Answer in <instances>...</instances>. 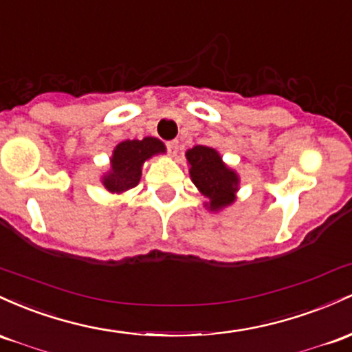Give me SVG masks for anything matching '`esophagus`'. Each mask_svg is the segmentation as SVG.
Returning <instances> with one entry per match:
<instances>
[{
    "label": "esophagus",
    "instance_id": "34e87169",
    "mask_svg": "<svg viewBox=\"0 0 352 352\" xmlns=\"http://www.w3.org/2000/svg\"><path fill=\"white\" fill-rule=\"evenodd\" d=\"M168 151H169V155L171 156H176L177 155V151H179V141L177 140H173V141H168Z\"/></svg>",
    "mask_w": 352,
    "mask_h": 352
}]
</instances>
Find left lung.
I'll return each mask as SVG.
<instances>
[{"instance_id":"obj_1","label":"left lung","mask_w":352,"mask_h":352,"mask_svg":"<svg viewBox=\"0 0 352 352\" xmlns=\"http://www.w3.org/2000/svg\"><path fill=\"white\" fill-rule=\"evenodd\" d=\"M189 176L201 196L206 197L204 208L219 212L231 206L239 191V175L223 161L218 149L195 146L186 151Z\"/></svg>"}]
</instances>
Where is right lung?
<instances>
[{
    "label": "right lung",
    "instance_id": "1",
    "mask_svg": "<svg viewBox=\"0 0 352 352\" xmlns=\"http://www.w3.org/2000/svg\"><path fill=\"white\" fill-rule=\"evenodd\" d=\"M166 146L157 138L126 140L113 149L109 169L101 176V184L108 192L123 195L140 183L143 164L156 155H164Z\"/></svg>",
    "mask_w": 352,
    "mask_h": 352
}]
</instances>
